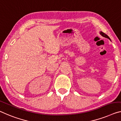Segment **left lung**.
Returning a JSON list of instances; mask_svg holds the SVG:
<instances>
[{"label":"left lung","instance_id":"obj_1","mask_svg":"<svg viewBox=\"0 0 121 121\" xmlns=\"http://www.w3.org/2000/svg\"><path fill=\"white\" fill-rule=\"evenodd\" d=\"M100 34H101V35H102V36H103V37H105V38H108L109 39H110V38H109V36H107V35H106V34H105L104 33H103V32H102V31H101V32H100Z\"/></svg>","mask_w":121,"mask_h":121}]
</instances>
